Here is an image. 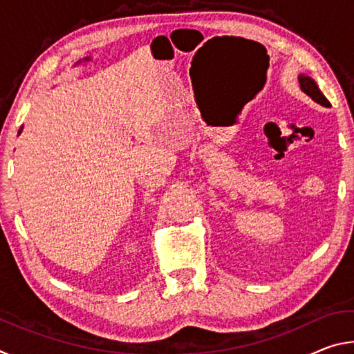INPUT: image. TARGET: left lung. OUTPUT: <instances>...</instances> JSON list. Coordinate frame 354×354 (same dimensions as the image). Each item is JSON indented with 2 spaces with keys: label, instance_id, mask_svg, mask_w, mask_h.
<instances>
[{
  "label": "left lung",
  "instance_id": "obj_1",
  "mask_svg": "<svg viewBox=\"0 0 354 354\" xmlns=\"http://www.w3.org/2000/svg\"><path fill=\"white\" fill-rule=\"evenodd\" d=\"M298 82H299V87H301V91L308 95V97L313 98L315 103H319L323 107H329V101L325 98V95L320 92L319 86H317V82L313 80V77L308 76V75H299L298 76Z\"/></svg>",
  "mask_w": 354,
  "mask_h": 354
}]
</instances>
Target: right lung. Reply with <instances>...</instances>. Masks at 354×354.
<instances>
[{
    "label": "right lung",
    "instance_id": "1",
    "mask_svg": "<svg viewBox=\"0 0 354 354\" xmlns=\"http://www.w3.org/2000/svg\"><path fill=\"white\" fill-rule=\"evenodd\" d=\"M19 133H21V129H20V131H19Z\"/></svg>",
    "mask_w": 354,
    "mask_h": 354
}]
</instances>
